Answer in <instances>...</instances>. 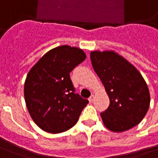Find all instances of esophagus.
Instances as JSON below:
<instances>
[{"label":"esophagus","mask_w":158,"mask_h":158,"mask_svg":"<svg viewBox=\"0 0 158 158\" xmlns=\"http://www.w3.org/2000/svg\"><path fill=\"white\" fill-rule=\"evenodd\" d=\"M94 97H95V96H94V95L92 94L91 96H89V101L90 102H92L94 101Z\"/></svg>","instance_id":"1"}]
</instances>
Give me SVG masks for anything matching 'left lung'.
<instances>
[{
    "label": "left lung",
    "mask_w": 158,
    "mask_h": 158,
    "mask_svg": "<svg viewBox=\"0 0 158 158\" xmlns=\"http://www.w3.org/2000/svg\"><path fill=\"white\" fill-rule=\"evenodd\" d=\"M91 62L110 97V106L101 113L109 130L127 131L138 124L150 107V93L135 67L112 51H94Z\"/></svg>",
    "instance_id": "1"
}]
</instances>
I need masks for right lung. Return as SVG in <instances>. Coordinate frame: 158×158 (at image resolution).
I'll list each match as a JSON object with an SVG mask.
<instances>
[{"instance_id":"add662e5","label":"right lung","mask_w":158,"mask_h":158,"mask_svg":"<svg viewBox=\"0 0 158 158\" xmlns=\"http://www.w3.org/2000/svg\"><path fill=\"white\" fill-rule=\"evenodd\" d=\"M86 58L80 48L68 45L53 48L27 74L24 96L34 122L49 133H60L77 123L87 99L75 93L70 72Z\"/></svg>"}]
</instances>
